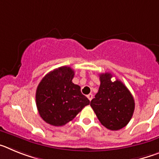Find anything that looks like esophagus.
<instances>
[{"instance_id": "obj_1", "label": "esophagus", "mask_w": 159, "mask_h": 159, "mask_svg": "<svg viewBox=\"0 0 159 159\" xmlns=\"http://www.w3.org/2000/svg\"><path fill=\"white\" fill-rule=\"evenodd\" d=\"M87 97H88V99H89V100L91 101L92 99V98H93V95H92V94H89V95H87Z\"/></svg>"}]
</instances>
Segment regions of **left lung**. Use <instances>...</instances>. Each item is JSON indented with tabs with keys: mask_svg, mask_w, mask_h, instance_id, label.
<instances>
[{
	"mask_svg": "<svg viewBox=\"0 0 159 159\" xmlns=\"http://www.w3.org/2000/svg\"><path fill=\"white\" fill-rule=\"evenodd\" d=\"M111 73L99 75V92L91 107L102 126L111 130L126 127L134 111V100L127 88L119 80L111 81Z\"/></svg>",
	"mask_w": 159,
	"mask_h": 159,
	"instance_id": "8db88e82",
	"label": "left lung"
}]
</instances>
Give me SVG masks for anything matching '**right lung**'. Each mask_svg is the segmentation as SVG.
Instances as JSON below:
<instances>
[{
  "instance_id": "1",
  "label": "right lung",
  "mask_w": 159,
  "mask_h": 159,
  "mask_svg": "<svg viewBox=\"0 0 159 159\" xmlns=\"http://www.w3.org/2000/svg\"><path fill=\"white\" fill-rule=\"evenodd\" d=\"M74 75L70 67H60L48 73L38 85L36 107L40 117L47 123L64 126L90 103L81 93L80 87L72 83Z\"/></svg>"
}]
</instances>
